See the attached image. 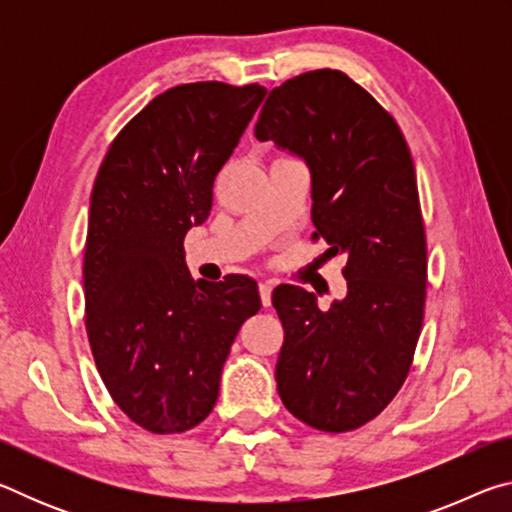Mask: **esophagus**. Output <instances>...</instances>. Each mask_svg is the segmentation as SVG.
<instances>
[{
  "label": "esophagus",
  "instance_id": "34e87169",
  "mask_svg": "<svg viewBox=\"0 0 512 512\" xmlns=\"http://www.w3.org/2000/svg\"><path fill=\"white\" fill-rule=\"evenodd\" d=\"M259 298H262V305L264 307L271 305V298H273V284L271 282L259 284Z\"/></svg>",
  "mask_w": 512,
  "mask_h": 512
}]
</instances>
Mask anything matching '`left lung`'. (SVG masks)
<instances>
[{
  "label": "left lung",
  "mask_w": 512,
  "mask_h": 512,
  "mask_svg": "<svg viewBox=\"0 0 512 512\" xmlns=\"http://www.w3.org/2000/svg\"><path fill=\"white\" fill-rule=\"evenodd\" d=\"M311 169L314 241L348 262V298L320 311L293 284L273 291L284 327L277 393L318 431H354L409 375L427 300V235L404 135L341 69H314L268 92L255 126Z\"/></svg>",
  "instance_id": "8db88e82"
}]
</instances>
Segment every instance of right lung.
Returning a JSON list of instances; mask_svg holds the SVG:
<instances>
[{"instance_id": "obj_1", "label": "right lung", "mask_w": 512, "mask_h": 512, "mask_svg": "<svg viewBox=\"0 0 512 512\" xmlns=\"http://www.w3.org/2000/svg\"><path fill=\"white\" fill-rule=\"evenodd\" d=\"M266 88L198 81L169 88L121 128L92 189L83 257L85 329L115 404L151 433L212 413L232 341L262 300L257 282H194L185 235L212 210L216 173Z\"/></svg>"}]
</instances>
